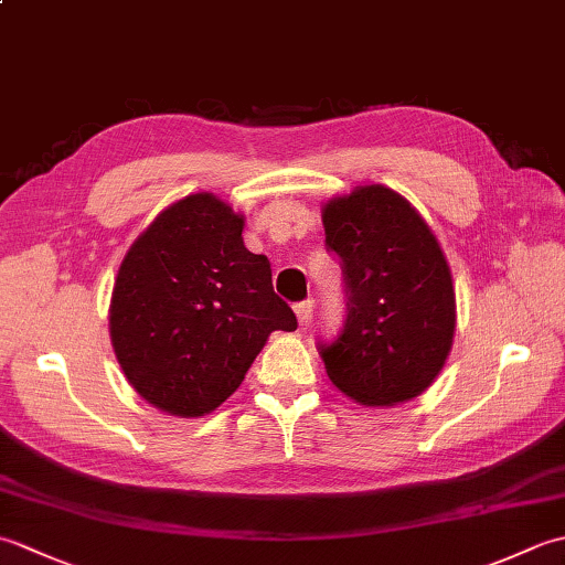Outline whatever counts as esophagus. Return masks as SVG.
Here are the masks:
<instances>
[{"mask_svg": "<svg viewBox=\"0 0 565 565\" xmlns=\"http://www.w3.org/2000/svg\"><path fill=\"white\" fill-rule=\"evenodd\" d=\"M294 310H296V318H298V322H301V328H306L308 322H310V318H313V301H301V303H296L294 306Z\"/></svg>", "mask_w": 565, "mask_h": 565, "instance_id": "34e87169", "label": "esophagus"}]
</instances>
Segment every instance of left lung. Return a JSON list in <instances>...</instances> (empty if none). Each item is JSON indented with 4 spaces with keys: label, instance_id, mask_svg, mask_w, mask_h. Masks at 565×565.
I'll list each match as a JSON object with an SVG mask.
<instances>
[{
    "label": "left lung",
    "instance_id": "obj_1",
    "mask_svg": "<svg viewBox=\"0 0 565 565\" xmlns=\"http://www.w3.org/2000/svg\"><path fill=\"white\" fill-rule=\"evenodd\" d=\"M344 274L347 318L318 342L330 381L362 405H395L431 386L447 362L456 298L447 257L411 201L381 184L322 209Z\"/></svg>",
    "mask_w": 565,
    "mask_h": 565
}]
</instances>
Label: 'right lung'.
I'll use <instances>...</instances> for the list:
<instances>
[{"instance_id": "1", "label": "right lung", "mask_w": 565, "mask_h": 565, "mask_svg": "<svg viewBox=\"0 0 565 565\" xmlns=\"http://www.w3.org/2000/svg\"><path fill=\"white\" fill-rule=\"evenodd\" d=\"M245 218L201 191L167 206L118 269L109 330L140 398L201 417L231 398L274 330L298 328L271 267L243 243Z\"/></svg>"}]
</instances>
